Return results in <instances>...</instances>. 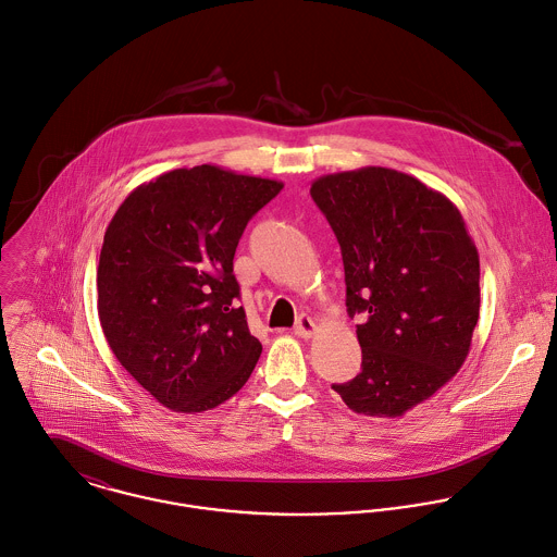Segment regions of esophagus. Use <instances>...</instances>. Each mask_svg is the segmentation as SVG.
Wrapping results in <instances>:
<instances>
[{
    "label": "esophagus",
    "mask_w": 557,
    "mask_h": 557,
    "mask_svg": "<svg viewBox=\"0 0 557 557\" xmlns=\"http://www.w3.org/2000/svg\"><path fill=\"white\" fill-rule=\"evenodd\" d=\"M294 333H296L298 337H302V339H311V337L318 333V324H315L309 315H300L298 322H296Z\"/></svg>",
    "instance_id": "34e87169"
}]
</instances>
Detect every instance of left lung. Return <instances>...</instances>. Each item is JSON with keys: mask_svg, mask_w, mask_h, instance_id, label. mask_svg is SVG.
<instances>
[{"mask_svg": "<svg viewBox=\"0 0 557 557\" xmlns=\"http://www.w3.org/2000/svg\"><path fill=\"white\" fill-rule=\"evenodd\" d=\"M311 196L342 246L361 373L333 384L350 410L401 417L462 368L480 318V255L458 207L382 166L324 175Z\"/></svg>", "mask_w": 557, "mask_h": 557, "instance_id": "1", "label": "left lung"}]
</instances>
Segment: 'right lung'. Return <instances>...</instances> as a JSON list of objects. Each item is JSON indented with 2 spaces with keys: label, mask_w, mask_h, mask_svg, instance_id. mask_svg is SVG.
<instances>
[{
  "label": "right lung",
  "mask_w": 557,
  "mask_h": 557,
  "mask_svg": "<svg viewBox=\"0 0 557 557\" xmlns=\"http://www.w3.org/2000/svg\"><path fill=\"white\" fill-rule=\"evenodd\" d=\"M281 182L202 164L136 187L103 235L97 311L119 363L162 406L202 412L250 377V335L233 257Z\"/></svg>",
  "instance_id": "obj_1"
}]
</instances>
